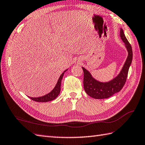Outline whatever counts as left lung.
I'll return each mask as SVG.
<instances>
[{
	"label": "left lung",
	"instance_id": "left-lung-1",
	"mask_svg": "<svg viewBox=\"0 0 145 145\" xmlns=\"http://www.w3.org/2000/svg\"><path fill=\"white\" fill-rule=\"evenodd\" d=\"M120 37L125 44L128 56L122 69L115 78L110 80L109 82H99L94 78L88 70L82 67L84 72V89L87 95L94 99H101L108 98L114 94L119 92L125 85L130 66L132 62L133 52L132 46L127 39L122 28L120 29Z\"/></svg>",
	"mask_w": 145,
	"mask_h": 145
}]
</instances>
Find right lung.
<instances>
[{
    "instance_id": "add662e5",
    "label": "right lung",
    "mask_w": 145,
    "mask_h": 145,
    "mask_svg": "<svg viewBox=\"0 0 145 145\" xmlns=\"http://www.w3.org/2000/svg\"><path fill=\"white\" fill-rule=\"evenodd\" d=\"M68 69L65 70L64 72H63L61 75H60V77L59 78L58 81L56 83V85L55 86L54 89L51 91L49 92V93L46 94V95L42 96L41 97H29L30 99L35 101L36 102H48V101H51L55 99L56 97L59 96L60 92V86H61V82L63 78V76L64 75V73L67 71Z\"/></svg>"
}]
</instances>
